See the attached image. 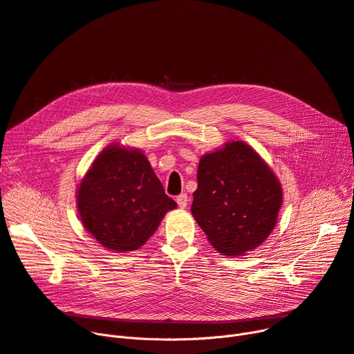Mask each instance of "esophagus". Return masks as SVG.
<instances>
[{
	"label": "esophagus",
	"mask_w": 354,
	"mask_h": 354,
	"mask_svg": "<svg viewBox=\"0 0 354 354\" xmlns=\"http://www.w3.org/2000/svg\"><path fill=\"white\" fill-rule=\"evenodd\" d=\"M176 201H177L180 209H185L187 204H189V197H187L185 193H183V194H180V196L176 198Z\"/></svg>",
	"instance_id": "obj_1"
}]
</instances>
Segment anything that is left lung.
<instances>
[{"label":"left lung","instance_id":"1","mask_svg":"<svg viewBox=\"0 0 354 354\" xmlns=\"http://www.w3.org/2000/svg\"><path fill=\"white\" fill-rule=\"evenodd\" d=\"M192 214L223 256H244L276 227L281 184L272 167L244 141H227L201 156Z\"/></svg>","mask_w":354,"mask_h":354}]
</instances>
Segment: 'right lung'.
Listing matches in <instances>:
<instances>
[{
	"mask_svg": "<svg viewBox=\"0 0 354 354\" xmlns=\"http://www.w3.org/2000/svg\"><path fill=\"white\" fill-rule=\"evenodd\" d=\"M176 207L145 154L120 142L109 144L97 156L77 189L82 227L115 253L140 248Z\"/></svg>",
	"mask_w": 354,
	"mask_h": 354,
	"instance_id": "obj_1",
	"label": "right lung"
}]
</instances>
